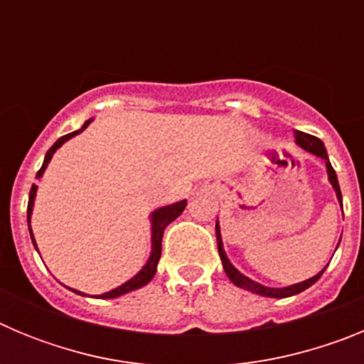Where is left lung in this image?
<instances>
[{"instance_id": "obj_1", "label": "left lung", "mask_w": 364, "mask_h": 364, "mask_svg": "<svg viewBox=\"0 0 364 364\" xmlns=\"http://www.w3.org/2000/svg\"><path fill=\"white\" fill-rule=\"evenodd\" d=\"M295 142H297V146L302 147V149H304V151H308V153L315 154V156H319L321 160H324V164H326L328 180H330V184H332L333 191H336L337 200H339L341 208H343V195H341L339 180H337L336 171H333L332 164H330V159H328V153H326V147H324V144L321 142V140L317 136H311V134L302 133V131H295ZM215 231H217L218 255H220L222 266H224V272H226V275H228V277H230V281L233 282L235 286H239V288H244V290L252 291V294L262 295V297H272V299L291 297V295L301 294V291H304V290H306V288H310L311 284H315V282H317L321 279V275H323V273H324V269H326V266H324V268L321 269V272L317 273V275H314V277L306 279V281L297 282V284L284 286V288H269V286L260 284V282H257V281H253V279L246 277L244 273H240L239 269H237L233 264H231L230 259H228V255H226V252H224V244H222V235H220V226H218V220H217V224H215ZM339 242H341V240H339ZM337 246H339V244H337Z\"/></svg>"}]
</instances>
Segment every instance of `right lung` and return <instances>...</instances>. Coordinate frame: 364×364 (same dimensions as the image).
Masks as SVG:
<instances>
[{"label": "right lung", "mask_w": 364, "mask_h": 364, "mask_svg": "<svg viewBox=\"0 0 364 364\" xmlns=\"http://www.w3.org/2000/svg\"><path fill=\"white\" fill-rule=\"evenodd\" d=\"M91 122H92V118H89V120H87L78 131H73V133L65 134V136L58 138L56 142H54V146L50 147L49 151H47V154H45V160H43V164H41L40 171L36 173V178H41V176H43L45 169H47L50 159H53V154L56 153V151L67 142V140H70L73 136H76V134L82 133L83 129H87V125L91 124ZM36 191H38V186L32 184L31 193H28L27 222H28V231H31L32 244H34V247L38 250L36 240H34V235H32V228H31L32 208H34V198H36ZM186 204H188V202L180 200V202H175V204H169V205H164V208H159V210H154L153 213H151V217H149V220H151V253H149V259H147V262L142 266V269H140V272H138L134 277L129 279V281H125L124 284H120L118 288H112L111 291H105V294H102V295H96V297H98V299L120 297V295H125V294H129V291H134V290H138V288H142V286H146L147 282H149L151 279L154 277V273H156V266H159L160 255H162L164 230H166V228L169 226V224H171V222L175 220V218L178 217L180 213H182V211H184ZM69 290L74 291V294H78V295H87V294H82V291H78V290H73V288H69ZM92 297H95V295H92Z\"/></svg>", "instance_id": "right-lung-1"}]
</instances>
